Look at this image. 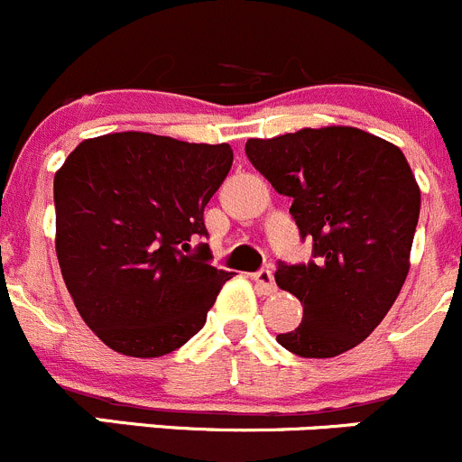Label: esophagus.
<instances>
[{
    "mask_svg": "<svg viewBox=\"0 0 462 462\" xmlns=\"http://www.w3.org/2000/svg\"><path fill=\"white\" fill-rule=\"evenodd\" d=\"M253 282H254V284H257L259 293H263V295L275 293L277 286H275V277H273L271 271H259V273H254Z\"/></svg>",
    "mask_w": 462,
    "mask_h": 462,
    "instance_id": "1",
    "label": "esophagus"
}]
</instances>
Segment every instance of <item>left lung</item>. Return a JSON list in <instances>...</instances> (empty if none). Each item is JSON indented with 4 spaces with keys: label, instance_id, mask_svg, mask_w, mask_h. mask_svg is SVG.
<instances>
[{
    "label": "left lung",
    "instance_id": "1",
    "mask_svg": "<svg viewBox=\"0 0 462 462\" xmlns=\"http://www.w3.org/2000/svg\"><path fill=\"white\" fill-rule=\"evenodd\" d=\"M253 167L293 199L291 217L313 239L309 263H280L275 282L302 302L298 329L277 343L329 359L368 338L409 275L420 187L404 153L352 126L302 128L248 140Z\"/></svg>",
    "mask_w": 462,
    "mask_h": 462
}]
</instances>
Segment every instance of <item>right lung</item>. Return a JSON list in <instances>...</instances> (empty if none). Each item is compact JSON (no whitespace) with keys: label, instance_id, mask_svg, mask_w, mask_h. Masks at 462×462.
Wrapping results in <instances>:
<instances>
[{"label":"right lung","instance_id":"right-lung-1","mask_svg":"<svg viewBox=\"0 0 462 462\" xmlns=\"http://www.w3.org/2000/svg\"><path fill=\"white\" fill-rule=\"evenodd\" d=\"M230 144L151 133L85 140L53 178L56 254L85 325L119 355L162 356L208 320L232 273L209 263L203 212Z\"/></svg>","mask_w":462,"mask_h":462}]
</instances>
